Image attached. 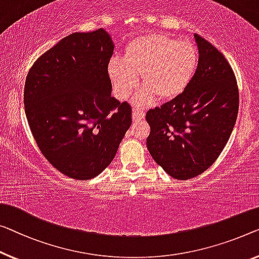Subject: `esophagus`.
Segmentation results:
<instances>
[{
  "label": "esophagus",
  "mask_w": 259,
  "mask_h": 259,
  "mask_svg": "<svg viewBox=\"0 0 259 259\" xmlns=\"http://www.w3.org/2000/svg\"><path fill=\"white\" fill-rule=\"evenodd\" d=\"M145 117V113L144 110H142L141 108H134L133 109V119L135 122L136 121H141Z\"/></svg>",
  "instance_id": "1"
}]
</instances>
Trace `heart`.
Segmentation results:
<instances>
[{
	"label": "heart",
	"mask_w": 259,
	"mask_h": 259,
	"mask_svg": "<svg viewBox=\"0 0 259 259\" xmlns=\"http://www.w3.org/2000/svg\"><path fill=\"white\" fill-rule=\"evenodd\" d=\"M198 61V50L191 41L163 33L143 34L129 41L123 59L110 60L108 73L119 99L128 98L142 74L144 87L134 101L146 106L156 96L168 100L181 94L194 76Z\"/></svg>",
	"instance_id": "b5f03b06"
}]
</instances>
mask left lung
Instances as JSON below:
<instances>
[{"mask_svg":"<svg viewBox=\"0 0 259 259\" xmlns=\"http://www.w3.org/2000/svg\"><path fill=\"white\" fill-rule=\"evenodd\" d=\"M198 67L181 94L146 113V146L154 161L175 179L201 175L228 142L238 113L233 68L209 41L194 34Z\"/></svg>","mask_w":259,"mask_h":259,"instance_id":"8db88e82","label":"left lung"}]
</instances>
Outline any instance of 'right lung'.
Instances as JSON below:
<instances>
[{
    "mask_svg": "<svg viewBox=\"0 0 259 259\" xmlns=\"http://www.w3.org/2000/svg\"><path fill=\"white\" fill-rule=\"evenodd\" d=\"M107 31L75 32L34 61L26 75L24 108L49 163L76 180L99 176L114 159L131 125V107L111 96Z\"/></svg>",
    "mask_w": 259,
    "mask_h": 259,
    "instance_id": "add662e5",
    "label": "right lung"
}]
</instances>
